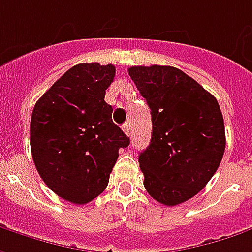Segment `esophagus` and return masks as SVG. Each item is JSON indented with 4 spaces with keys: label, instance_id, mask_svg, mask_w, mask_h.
Wrapping results in <instances>:
<instances>
[{
    "label": "esophagus",
    "instance_id": "obj_1",
    "mask_svg": "<svg viewBox=\"0 0 252 252\" xmlns=\"http://www.w3.org/2000/svg\"><path fill=\"white\" fill-rule=\"evenodd\" d=\"M123 131L126 132V135H129V134H131V123H129V121H126V124L123 126Z\"/></svg>",
    "mask_w": 252,
    "mask_h": 252
}]
</instances>
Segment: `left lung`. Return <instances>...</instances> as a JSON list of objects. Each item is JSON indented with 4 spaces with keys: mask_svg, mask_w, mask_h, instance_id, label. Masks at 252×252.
<instances>
[{
    "mask_svg": "<svg viewBox=\"0 0 252 252\" xmlns=\"http://www.w3.org/2000/svg\"><path fill=\"white\" fill-rule=\"evenodd\" d=\"M128 74L152 115L149 147L139 154L147 191L165 206L196 196L225 149L224 120L214 95L172 66H132Z\"/></svg>",
    "mask_w": 252,
    "mask_h": 252,
    "instance_id": "left-lung-1",
    "label": "left lung"
}]
</instances>
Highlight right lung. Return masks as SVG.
<instances>
[{"mask_svg": "<svg viewBox=\"0 0 252 252\" xmlns=\"http://www.w3.org/2000/svg\"><path fill=\"white\" fill-rule=\"evenodd\" d=\"M114 76L113 64H76L32 111L31 151L38 173L50 190L74 204L104 191L118 149L129 145L113 123V107L104 101Z\"/></svg>", "mask_w": 252, "mask_h": 252, "instance_id": "1", "label": "right lung"}]
</instances>
